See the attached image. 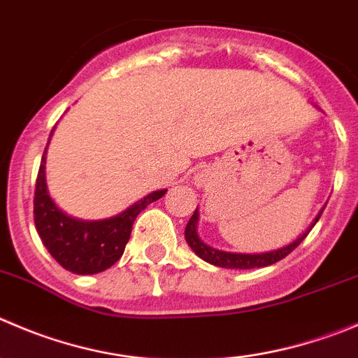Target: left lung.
<instances>
[{"instance_id":"1","label":"left lung","mask_w":358,"mask_h":358,"mask_svg":"<svg viewBox=\"0 0 358 358\" xmlns=\"http://www.w3.org/2000/svg\"><path fill=\"white\" fill-rule=\"evenodd\" d=\"M323 209L325 206L320 209L318 216L311 221L308 228H306L304 232L294 241V243L287 244L283 248H278V250H272V251H265V253H230V251H221L216 250V248L209 246V244L203 243L202 239L199 237V232H196V224H199V209H195L193 216L189 217L188 224H186V230H185V237H186V243L188 246L195 251V255H199L202 260H206L207 264L210 265H216V267H223V268H258V267H267V265L275 264V262L283 260L287 255H290L302 241L306 239L309 232H311V228L315 227L316 221L320 220L322 216Z\"/></svg>"}]
</instances>
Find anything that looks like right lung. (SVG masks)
<instances>
[{
	"mask_svg": "<svg viewBox=\"0 0 358 358\" xmlns=\"http://www.w3.org/2000/svg\"><path fill=\"white\" fill-rule=\"evenodd\" d=\"M52 131H50V137H52ZM45 155L47 148L40 163L35 202H33L36 232L54 260L66 271L80 275L103 272L105 268L112 267L124 253L135 217L149 203L162 199L166 189L149 193L115 216L90 221L77 220L63 213L50 199L45 181Z\"/></svg>",
	"mask_w": 358,
	"mask_h": 358,
	"instance_id": "1",
	"label": "right lung"
}]
</instances>
